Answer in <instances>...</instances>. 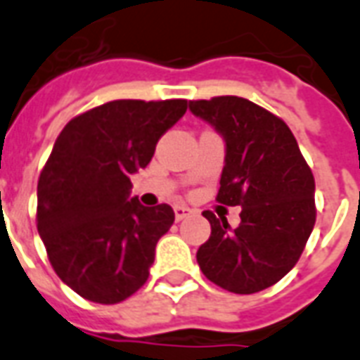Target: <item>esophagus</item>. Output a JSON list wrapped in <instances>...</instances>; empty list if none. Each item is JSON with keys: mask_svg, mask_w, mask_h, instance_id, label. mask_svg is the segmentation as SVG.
Masks as SVG:
<instances>
[{"mask_svg": "<svg viewBox=\"0 0 360 360\" xmlns=\"http://www.w3.org/2000/svg\"><path fill=\"white\" fill-rule=\"evenodd\" d=\"M173 212H175V219L177 221L185 219V217H188V215L193 214V210L187 206H175L173 207Z\"/></svg>", "mask_w": 360, "mask_h": 360, "instance_id": "esophagus-1", "label": "esophagus"}]
</instances>
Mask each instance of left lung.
Wrapping results in <instances>:
<instances>
[{
  "mask_svg": "<svg viewBox=\"0 0 360 360\" xmlns=\"http://www.w3.org/2000/svg\"><path fill=\"white\" fill-rule=\"evenodd\" d=\"M193 114L225 139L215 200L242 206L229 227L210 210L212 234L196 252L207 281L233 294H255L292 271L315 227V177L284 120L252 101L223 95L191 101Z\"/></svg>",
  "mask_w": 360,
  "mask_h": 360,
  "instance_id": "1",
  "label": "left lung"
}]
</instances>
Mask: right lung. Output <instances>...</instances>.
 Returning <instances> with one entry per match:
<instances>
[{"instance_id": "obj_1", "label": "right lung", "mask_w": 360, "mask_h": 360, "mask_svg": "<svg viewBox=\"0 0 360 360\" xmlns=\"http://www.w3.org/2000/svg\"><path fill=\"white\" fill-rule=\"evenodd\" d=\"M185 98H122L78 114L58 133L38 181V233L58 278L85 300L112 305L148 278L172 206L129 198L131 173L187 112Z\"/></svg>"}]
</instances>
